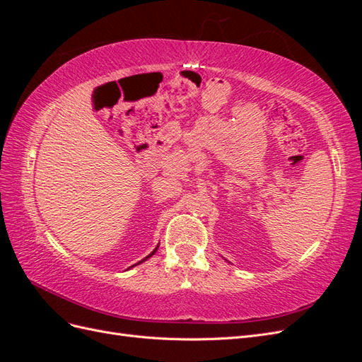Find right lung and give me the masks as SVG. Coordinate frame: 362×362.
Returning <instances> with one entry per match:
<instances>
[{
	"label": "right lung",
	"instance_id": "add662e5",
	"mask_svg": "<svg viewBox=\"0 0 362 362\" xmlns=\"http://www.w3.org/2000/svg\"><path fill=\"white\" fill-rule=\"evenodd\" d=\"M157 249H158V247H156V249H154V252H152V254H149V255H148V257H146L145 259H148L149 257H152V255H154V254H156V252H157ZM145 259H141V261H145ZM141 261H140V262H141ZM131 267H133V266H131Z\"/></svg>",
	"mask_w": 362,
	"mask_h": 362
}]
</instances>
